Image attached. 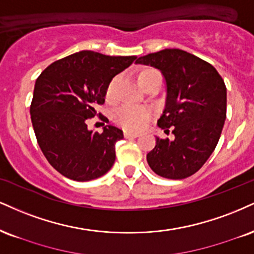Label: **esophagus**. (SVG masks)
<instances>
[{"label":"esophagus","instance_id":"1","mask_svg":"<svg viewBox=\"0 0 254 254\" xmlns=\"http://www.w3.org/2000/svg\"><path fill=\"white\" fill-rule=\"evenodd\" d=\"M138 132H133V131H124V136L127 138H136V137H138Z\"/></svg>","mask_w":254,"mask_h":254}]
</instances>
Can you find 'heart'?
<instances>
[{"instance_id":"heart-1","label":"heart","mask_w":254,"mask_h":254,"mask_svg":"<svg viewBox=\"0 0 254 254\" xmlns=\"http://www.w3.org/2000/svg\"><path fill=\"white\" fill-rule=\"evenodd\" d=\"M154 74H160L157 71L152 68H146L138 74V82L142 85L148 77ZM118 78L115 77L106 86L105 96L106 99H112L115 94L116 84H117ZM152 112L149 108L145 106H136V105H123L118 108L114 114V119L117 124L123 127L127 130L137 131L144 125L149 119L151 118Z\"/></svg>"}]
</instances>
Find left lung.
<instances>
[{
	"instance_id": "1",
	"label": "left lung",
	"mask_w": 254,
	"mask_h": 254,
	"mask_svg": "<svg viewBox=\"0 0 254 254\" xmlns=\"http://www.w3.org/2000/svg\"><path fill=\"white\" fill-rule=\"evenodd\" d=\"M137 64L158 68L167 82V102L157 125L175 139L158 138L146 155L149 167L170 180L191 176L218 144L226 119L224 79L209 63L188 52L167 50L140 57Z\"/></svg>"
}]
</instances>
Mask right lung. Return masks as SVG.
I'll return each mask as SVG.
<instances>
[{
    "instance_id": "add662e5",
    "label": "right lung",
    "mask_w": 254,
    "mask_h": 254,
    "mask_svg": "<svg viewBox=\"0 0 254 254\" xmlns=\"http://www.w3.org/2000/svg\"><path fill=\"white\" fill-rule=\"evenodd\" d=\"M135 60V56L81 51L54 61L36 79L30 104L33 129L42 154L61 175L91 181L114 166L115 145L123 131L105 125L99 133L86 123L98 115L96 106L105 103L109 82ZM99 119L109 123L100 114Z\"/></svg>"
}]
</instances>
